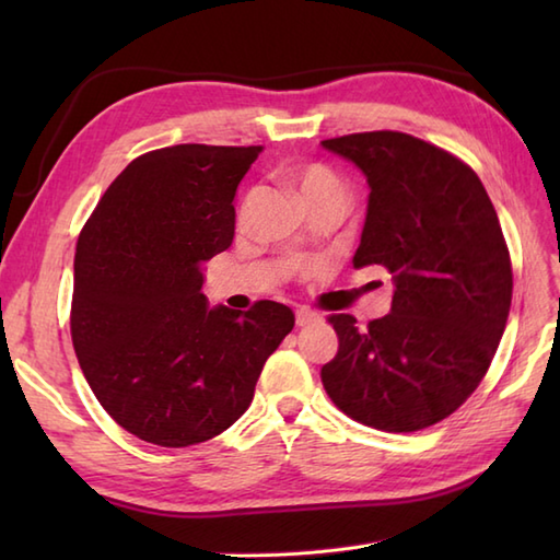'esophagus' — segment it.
<instances>
[{
    "instance_id": "34e87169",
    "label": "esophagus",
    "mask_w": 560,
    "mask_h": 560,
    "mask_svg": "<svg viewBox=\"0 0 560 560\" xmlns=\"http://www.w3.org/2000/svg\"><path fill=\"white\" fill-rule=\"evenodd\" d=\"M319 319H323V317H319L313 311H307V307H299V311H295V325H299V327H311V325L319 323Z\"/></svg>"
}]
</instances>
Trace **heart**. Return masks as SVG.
I'll return each instance as SVG.
<instances>
[{
    "instance_id": "heart-1",
    "label": "heart",
    "mask_w": 560,
    "mask_h": 560,
    "mask_svg": "<svg viewBox=\"0 0 560 560\" xmlns=\"http://www.w3.org/2000/svg\"><path fill=\"white\" fill-rule=\"evenodd\" d=\"M293 183L299 185V192L307 207L315 205V201H325V199L347 201V189H343L339 177L319 163L303 165V168L295 171Z\"/></svg>"
}]
</instances>
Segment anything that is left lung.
<instances>
[{
    "instance_id": "8db88e82",
    "label": "left lung",
    "mask_w": 560,
    "mask_h": 560,
    "mask_svg": "<svg viewBox=\"0 0 560 560\" xmlns=\"http://www.w3.org/2000/svg\"><path fill=\"white\" fill-rule=\"evenodd\" d=\"M371 187L353 267L383 265L395 295L365 329L331 315L339 337L323 365L337 407L377 431L443 421L489 371L513 301L498 213L467 163L401 132L325 139Z\"/></svg>"
}]
</instances>
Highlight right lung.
I'll return each instance as SVG.
<instances>
[{
    "label": "right lung",
    "instance_id": "add662e5",
    "mask_svg": "<svg viewBox=\"0 0 560 560\" xmlns=\"http://www.w3.org/2000/svg\"><path fill=\"white\" fill-rule=\"evenodd\" d=\"M261 147L177 144L105 189L74 257L71 341L101 407L161 447L223 433L247 411L291 307H209L205 261L235 235V189Z\"/></svg>",
    "mask_w": 560,
    "mask_h": 560
}]
</instances>
